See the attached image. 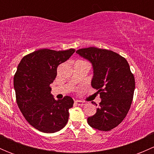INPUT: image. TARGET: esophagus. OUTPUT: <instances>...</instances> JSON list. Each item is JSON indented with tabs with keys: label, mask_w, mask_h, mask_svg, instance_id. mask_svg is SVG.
Instances as JSON below:
<instances>
[{
	"label": "esophagus",
	"mask_w": 154,
	"mask_h": 154,
	"mask_svg": "<svg viewBox=\"0 0 154 154\" xmlns=\"http://www.w3.org/2000/svg\"><path fill=\"white\" fill-rule=\"evenodd\" d=\"M74 103H75L77 105H78V106H84L85 105V102L80 101V100H76Z\"/></svg>",
	"instance_id": "1"
}]
</instances>
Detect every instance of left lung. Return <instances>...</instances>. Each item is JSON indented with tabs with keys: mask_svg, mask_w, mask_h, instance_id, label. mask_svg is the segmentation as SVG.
<instances>
[{
	"mask_svg": "<svg viewBox=\"0 0 154 154\" xmlns=\"http://www.w3.org/2000/svg\"><path fill=\"white\" fill-rule=\"evenodd\" d=\"M76 53L92 64L91 86L101 98L95 114L87 119L88 124L98 130L109 131L128 113L134 94V76L126 59L109 50L90 47Z\"/></svg>",
	"mask_w": 154,
	"mask_h": 154,
	"instance_id": "1",
	"label": "left lung"
}]
</instances>
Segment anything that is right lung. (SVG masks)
<instances>
[{
    "instance_id": "add662e5",
    "label": "right lung",
    "mask_w": 154,
    "mask_h": 154,
    "mask_svg": "<svg viewBox=\"0 0 154 154\" xmlns=\"http://www.w3.org/2000/svg\"><path fill=\"white\" fill-rule=\"evenodd\" d=\"M75 50L40 49L27 54L18 64L14 76L16 101L31 126L43 133L63 129L68 121V109L74 100L70 96L56 100L50 84L57 74V67L70 58Z\"/></svg>"
}]
</instances>
